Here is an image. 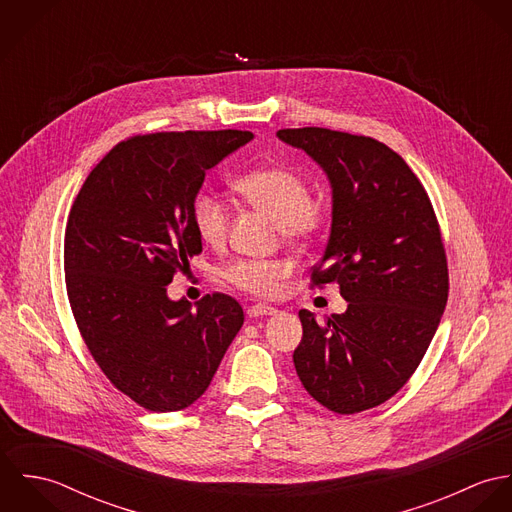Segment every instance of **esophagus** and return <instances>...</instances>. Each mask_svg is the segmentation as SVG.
<instances>
[{"mask_svg":"<svg viewBox=\"0 0 512 512\" xmlns=\"http://www.w3.org/2000/svg\"><path fill=\"white\" fill-rule=\"evenodd\" d=\"M278 309L272 305H264V303H256L248 307V317H262V315H274Z\"/></svg>","mask_w":512,"mask_h":512,"instance_id":"esophagus-1","label":"esophagus"}]
</instances>
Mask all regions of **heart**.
Returning <instances> with one entry per match:
<instances>
[{"mask_svg": "<svg viewBox=\"0 0 512 512\" xmlns=\"http://www.w3.org/2000/svg\"><path fill=\"white\" fill-rule=\"evenodd\" d=\"M236 191L256 209L282 226L288 240H305L319 232L327 220L323 207L313 203L311 189L301 175L286 167H262L236 179ZM230 211L213 193H201L193 203V224L199 238L220 246L228 234ZM288 276V266L264 260H236L224 270V278L242 292L270 297Z\"/></svg>", "mask_w": 512, "mask_h": 512, "instance_id": "b5f03b06", "label": "heart"}]
</instances>
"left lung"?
Masks as SVG:
<instances>
[{"mask_svg": "<svg viewBox=\"0 0 512 512\" xmlns=\"http://www.w3.org/2000/svg\"><path fill=\"white\" fill-rule=\"evenodd\" d=\"M276 136L331 183V234L311 280L335 282L349 301L323 323L299 311L293 365L319 404L357 414L392 398L436 335L449 292L438 219L418 177L382 142L327 128Z\"/></svg>", "mask_w": 512, "mask_h": 512, "instance_id": "left-lung-1", "label": "left lung"}]
</instances>
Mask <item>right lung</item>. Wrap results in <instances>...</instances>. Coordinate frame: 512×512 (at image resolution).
I'll use <instances>...</instances> for the list:
<instances>
[{"label":"right lung","instance_id":"right-lung-1","mask_svg":"<svg viewBox=\"0 0 512 512\" xmlns=\"http://www.w3.org/2000/svg\"><path fill=\"white\" fill-rule=\"evenodd\" d=\"M252 132H161L112 147L74 199L65 280L80 335L110 382L149 412H177L209 388L244 323L238 301L169 299L203 250L193 203L205 173Z\"/></svg>","mask_w":512,"mask_h":512}]
</instances>
